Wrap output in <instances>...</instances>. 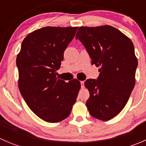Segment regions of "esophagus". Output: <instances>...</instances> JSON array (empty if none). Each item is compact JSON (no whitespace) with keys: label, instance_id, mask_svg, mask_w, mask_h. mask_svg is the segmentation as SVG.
<instances>
[{"label":"esophagus","instance_id":"34e87169","mask_svg":"<svg viewBox=\"0 0 146 146\" xmlns=\"http://www.w3.org/2000/svg\"><path fill=\"white\" fill-rule=\"evenodd\" d=\"M80 85H81V88H83L85 87V85H84V81H80Z\"/></svg>","mask_w":146,"mask_h":146}]
</instances>
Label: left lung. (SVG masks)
<instances>
[{
    "instance_id": "1",
    "label": "left lung",
    "mask_w": 146,
    "mask_h": 146,
    "mask_svg": "<svg viewBox=\"0 0 146 146\" xmlns=\"http://www.w3.org/2000/svg\"><path fill=\"white\" fill-rule=\"evenodd\" d=\"M76 39L86 48L92 65L100 66L98 78L85 82L88 111L95 118L110 120L123 110L134 88L138 61L133 42L110 25L80 27Z\"/></svg>"
}]
</instances>
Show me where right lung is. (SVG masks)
Listing matches in <instances>:
<instances>
[{"label":"right lung","mask_w":146,"mask_h":146,"mask_svg":"<svg viewBox=\"0 0 146 146\" xmlns=\"http://www.w3.org/2000/svg\"><path fill=\"white\" fill-rule=\"evenodd\" d=\"M77 29L46 27L34 31L23 41L17 56L20 93L29 109L46 122L67 118L76 102L80 81L58 79L56 70Z\"/></svg>","instance_id":"obj_1"}]
</instances>
